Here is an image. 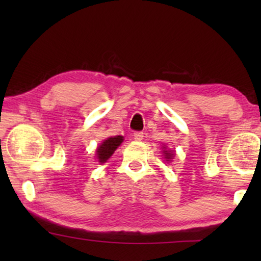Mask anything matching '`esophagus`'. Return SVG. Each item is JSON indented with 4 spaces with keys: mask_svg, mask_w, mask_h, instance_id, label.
<instances>
[{
    "mask_svg": "<svg viewBox=\"0 0 261 261\" xmlns=\"http://www.w3.org/2000/svg\"><path fill=\"white\" fill-rule=\"evenodd\" d=\"M143 138H144V134H143V132H140V131H136L135 134H134V139H135L136 141H140V140H143Z\"/></svg>",
    "mask_w": 261,
    "mask_h": 261,
    "instance_id": "esophagus-1",
    "label": "esophagus"
}]
</instances>
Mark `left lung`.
<instances>
[{
    "label": "left lung",
    "mask_w": 261,
    "mask_h": 261,
    "mask_svg": "<svg viewBox=\"0 0 261 261\" xmlns=\"http://www.w3.org/2000/svg\"><path fill=\"white\" fill-rule=\"evenodd\" d=\"M163 155H165L166 161L169 162L171 159H174L175 152L174 151H168V149H166V147H165V149H163Z\"/></svg>",
    "instance_id": "8db88e82"
}]
</instances>
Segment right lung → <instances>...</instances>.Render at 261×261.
<instances>
[{"instance_id":"right-lung-1","label":"right lung","mask_w":261,"mask_h":261,"mask_svg":"<svg viewBox=\"0 0 261 261\" xmlns=\"http://www.w3.org/2000/svg\"><path fill=\"white\" fill-rule=\"evenodd\" d=\"M123 141L122 136H115L103 140V143L96 148V159L100 163H105L108 159L113 155L116 149Z\"/></svg>"}]
</instances>
